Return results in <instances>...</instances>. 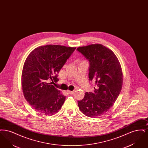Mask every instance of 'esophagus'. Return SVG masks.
<instances>
[{
	"instance_id": "esophagus-1",
	"label": "esophagus",
	"mask_w": 148,
	"mask_h": 148,
	"mask_svg": "<svg viewBox=\"0 0 148 148\" xmlns=\"http://www.w3.org/2000/svg\"><path fill=\"white\" fill-rule=\"evenodd\" d=\"M68 93L70 94H74V91H68Z\"/></svg>"
}]
</instances>
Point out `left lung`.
I'll return each instance as SVG.
<instances>
[{"label": "left lung", "instance_id": "1", "mask_svg": "<svg viewBox=\"0 0 148 148\" xmlns=\"http://www.w3.org/2000/svg\"><path fill=\"white\" fill-rule=\"evenodd\" d=\"M77 50L89 61V80L95 83L94 92H86L77 104L86 116H99L108 111L119 95L123 85L121 65L113 51L101 44Z\"/></svg>", "mask_w": 148, "mask_h": 148}]
</instances>
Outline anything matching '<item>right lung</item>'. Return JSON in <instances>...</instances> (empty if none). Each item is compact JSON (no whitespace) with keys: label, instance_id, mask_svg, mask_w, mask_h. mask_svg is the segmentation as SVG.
<instances>
[{"label":"right lung","instance_id":"add662e5","mask_svg":"<svg viewBox=\"0 0 148 148\" xmlns=\"http://www.w3.org/2000/svg\"><path fill=\"white\" fill-rule=\"evenodd\" d=\"M76 48L47 45L33 50L23 69L21 84L24 96L36 111L53 114L62 108L65 100L56 83L58 73Z\"/></svg>","mask_w":148,"mask_h":148}]
</instances>
